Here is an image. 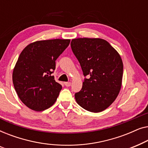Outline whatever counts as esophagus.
<instances>
[{
  "mask_svg": "<svg viewBox=\"0 0 148 148\" xmlns=\"http://www.w3.org/2000/svg\"><path fill=\"white\" fill-rule=\"evenodd\" d=\"M71 82H65V83H64V85H65V86H66V87H69L71 86Z\"/></svg>",
  "mask_w": 148,
  "mask_h": 148,
  "instance_id": "1",
  "label": "esophagus"
}]
</instances>
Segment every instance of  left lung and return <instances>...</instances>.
<instances>
[{"instance_id": "1", "label": "left lung", "mask_w": 148, "mask_h": 148, "mask_svg": "<svg viewBox=\"0 0 148 148\" xmlns=\"http://www.w3.org/2000/svg\"><path fill=\"white\" fill-rule=\"evenodd\" d=\"M84 75L82 90L75 94L85 110L102 112L116 100L121 88L123 64L118 52L100 38H76L71 42Z\"/></svg>"}]
</instances>
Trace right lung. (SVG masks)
Masks as SVG:
<instances>
[{"mask_svg":"<svg viewBox=\"0 0 148 148\" xmlns=\"http://www.w3.org/2000/svg\"><path fill=\"white\" fill-rule=\"evenodd\" d=\"M69 43L70 40H40L21 52L13 69V82L20 100L28 108L43 111L56 102L62 86L52 73L55 60Z\"/></svg>","mask_w":148,"mask_h":148,"instance_id":"obj_1","label":"right lung"}]
</instances>
